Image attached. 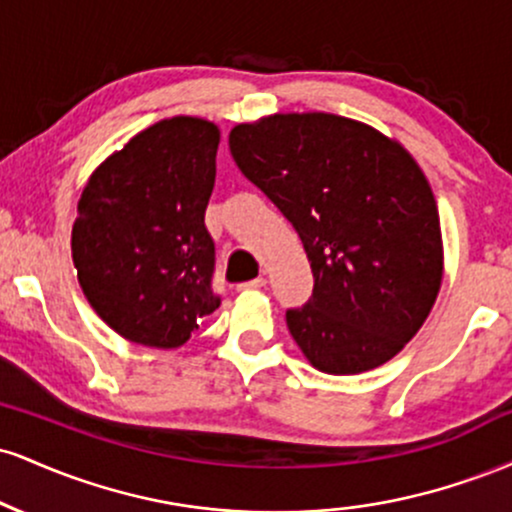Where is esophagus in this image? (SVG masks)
<instances>
[{
	"mask_svg": "<svg viewBox=\"0 0 512 512\" xmlns=\"http://www.w3.org/2000/svg\"><path fill=\"white\" fill-rule=\"evenodd\" d=\"M267 284V279H252V281H245V284H238V291H257V289H262V286Z\"/></svg>",
	"mask_w": 512,
	"mask_h": 512,
	"instance_id": "1",
	"label": "esophagus"
}]
</instances>
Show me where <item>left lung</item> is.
Returning a JSON list of instances; mask_svg holds the SVG:
<instances>
[{
  "mask_svg": "<svg viewBox=\"0 0 512 512\" xmlns=\"http://www.w3.org/2000/svg\"><path fill=\"white\" fill-rule=\"evenodd\" d=\"M231 156L301 236L313 298L286 313L320 373L356 375L397 356L443 284L431 182L397 139L332 113H274L228 134Z\"/></svg>",
  "mask_w": 512,
  "mask_h": 512,
  "instance_id": "left-lung-1",
  "label": "left lung"
}]
</instances>
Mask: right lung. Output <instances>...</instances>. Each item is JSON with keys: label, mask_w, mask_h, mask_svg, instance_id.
<instances>
[{"label": "right lung", "mask_w": 512, "mask_h": 512, "mask_svg": "<svg viewBox=\"0 0 512 512\" xmlns=\"http://www.w3.org/2000/svg\"><path fill=\"white\" fill-rule=\"evenodd\" d=\"M219 142L207 117H166L105 158L81 192L76 276L91 308L127 342L178 349L219 308L204 228Z\"/></svg>", "instance_id": "obj_1"}]
</instances>
